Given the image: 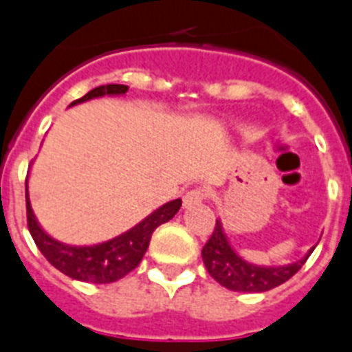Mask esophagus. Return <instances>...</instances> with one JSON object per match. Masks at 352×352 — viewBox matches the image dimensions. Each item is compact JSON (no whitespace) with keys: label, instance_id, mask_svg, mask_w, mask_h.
Instances as JSON below:
<instances>
[{"label":"esophagus","instance_id":"1","mask_svg":"<svg viewBox=\"0 0 352 352\" xmlns=\"http://www.w3.org/2000/svg\"><path fill=\"white\" fill-rule=\"evenodd\" d=\"M206 196H208V192H206L205 188H192V190L187 192L185 197H183V206H185V208H190V206L201 205V203L206 199Z\"/></svg>","mask_w":352,"mask_h":352}]
</instances>
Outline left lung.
<instances>
[{
    "label": "left lung",
    "instance_id": "8db88e82",
    "mask_svg": "<svg viewBox=\"0 0 352 352\" xmlns=\"http://www.w3.org/2000/svg\"><path fill=\"white\" fill-rule=\"evenodd\" d=\"M308 254H311V251ZM308 254L299 262L285 267H258L248 263L231 249L219 221L201 251L208 274L233 292H267L270 288L279 287L305 265Z\"/></svg>",
    "mask_w": 352,
    "mask_h": 352
}]
</instances>
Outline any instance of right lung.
<instances>
[{
	"label": "right lung",
	"instance_id": "1",
	"mask_svg": "<svg viewBox=\"0 0 352 352\" xmlns=\"http://www.w3.org/2000/svg\"><path fill=\"white\" fill-rule=\"evenodd\" d=\"M126 92H128V87L116 85V83L96 87L90 92H87L83 98L73 101L71 107L89 101L92 98L126 94ZM179 206H182V199L165 203L164 206L155 210L149 217H146L137 226L122 233V235L116 236V239L98 245L74 248V245L62 244L58 240L51 239L47 233H44V230L38 226L37 219L33 215L28 190H26V221H28V230L32 233V239L37 244L38 251L60 272H64L65 276L78 279V281H89V283H113L117 279L124 278L128 272H131L142 262V256L149 248L153 231L164 222L170 221L178 213Z\"/></svg>",
	"mask_w": 352,
	"mask_h": 352
}]
</instances>
